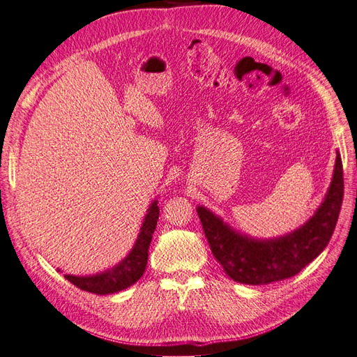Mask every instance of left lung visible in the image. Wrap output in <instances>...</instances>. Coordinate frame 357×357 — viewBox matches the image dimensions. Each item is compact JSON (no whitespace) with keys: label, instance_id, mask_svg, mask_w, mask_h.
<instances>
[{"label":"left lung","instance_id":"left-lung-1","mask_svg":"<svg viewBox=\"0 0 357 357\" xmlns=\"http://www.w3.org/2000/svg\"><path fill=\"white\" fill-rule=\"evenodd\" d=\"M342 197V162L337 153L331 186L316 218L282 243L247 244L207 211L199 210V218L215 259L229 275L241 283H268L295 275L321 252L337 223Z\"/></svg>","mask_w":357,"mask_h":357}]
</instances>
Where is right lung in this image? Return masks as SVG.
Segmentation results:
<instances>
[{
	"instance_id": "right-lung-1",
	"label": "right lung",
	"mask_w": 357,
	"mask_h": 357,
	"mask_svg": "<svg viewBox=\"0 0 357 357\" xmlns=\"http://www.w3.org/2000/svg\"><path fill=\"white\" fill-rule=\"evenodd\" d=\"M156 204L158 201H153L152 213L147 215L143 231L139 234L137 244L134 245L132 252L129 253V256L121 265L113 268L112 271H107L92 277L68 275L67 278L70 282L83 290L95 291V294H112V291L122 290L134 284L137 280L143 275L146 264H147L149 247H150V243H152V236L156 229V223L159 218V210L156 207Z\"/></svg>"
}]
</instances>
